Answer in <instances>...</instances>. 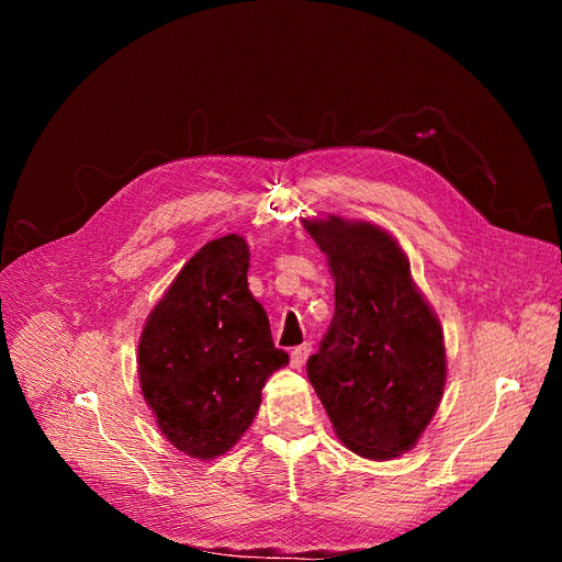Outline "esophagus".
<instances>
[{
	"mask_svg": "<svg viewBox=\"0 0 562 562\" xmlns=\"http://www.w3.org/2000/svg\"><path fill=\"white\" fill-rule=\"evenodd\" d=\"M312 352V344H303V346H296L291 350V367L293 369H301L305 364V360L310 358Z\"/></svg>",
	"mask_w": 562,
	"mask_h": 562,
	"instance_id": "esophagus-1",
	"label": "esophagus"
}]
</instances>
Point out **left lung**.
I'll return each instance as SVG.
<instances>
[{
	"label": "left lung",
	"mask_w": 562,
	"mask_h": 562,
	"mask_svg": "<svg viewBox=\"0 0 562 562\" xmlns=\"http://www.w3.org/2000/svg\"><path fill=\"white\" fill-rule=\"evenodd\" d=\"M303 225L335 278V316L307 378L352 453L398 458L417 445L445 394L439 318L390 232L339 216Z\"/></svg>",
	"instance_id": "1"
}]
</instances>
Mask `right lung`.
Listing matches in <instances>:
<instances>
[{
	"mask_svg": "<svg viewBox=\"0 0 562 562\" xmlns=\"http://www.w3.org/2000/svg\"><path fill=\"white\" fill-rule=\"evenodd\" d=\"M250 250L227 234L202 246L147 316L138 380L164 437L200 460L229 451L252 424L266 378L289 364L248 289Z\"/></svg>",
	"mask_w": 562,
	"mask_h": 562,
	"instance_id": "1",
	"label": "right lung"
}]
</instances>
